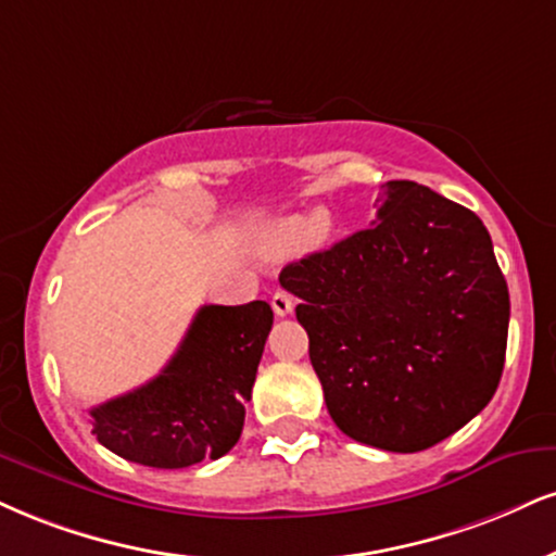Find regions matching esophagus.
Here are the masks:
<instances>
[{"label":"esophagus","instance_id":"obj_1","mask_svg":"<svg viewBox=\"0 0 556 556\" xmlns=\"http://www.w3.org/2000/svg\"><path fill=\"white\" fill-rule=\"evenodd\" d=\"M292 305H295V303H292V298L287 295V292H282V290L274 292V295H271V307H274V313H277L279 318H282V316H290V313H292Z\"/></svg>","mask_w":556,"mask_h":556}]
</instances>
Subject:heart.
Here are the masks:
<instances>
[{"mask_svg":"<svg viewBox=\"0 0 556 556\" xmlns=\"http://www.w3.org/2000/svg\"><path fill=\"white\" fill-rule=\"evenodd\" d=\"M324 219L313 217L307 227L300 223V219H282L277 227H274L271 240L279 245V249H292L298 245L303 238H320L324 236Z\"/></svg>","mask_w":556,"mask_h":556,"instance_id":"heart-1","label":"heart"}]
</instances>
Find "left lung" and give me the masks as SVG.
Segmentation results:
<instances>
[{"instance_id":"8db88e82","label":"left lung","mask_w":556,"mask_h":556,"mask_svg":"<svg viewBox=\"0 0 556 556\" xmlns=\"http://www.w3.org/2000/svg\"><path fill=\"white\" fill-rule=\"evenodd\" d=\"M313 370L339 430L417 453L490 404L505 365L510 295L492 238L466 206L388 180L376 225L292 261Z\"/></svg>"}]
</instances>
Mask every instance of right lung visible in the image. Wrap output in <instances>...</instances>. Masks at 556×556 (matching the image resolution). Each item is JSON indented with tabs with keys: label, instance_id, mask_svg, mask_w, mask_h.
<instances>
[{
	"label": "right lung",
	"instance_id": "add662e5",
	"mask_svg": "<svg viewBox=\"0 0 556 556\" xmlns=\"http://www.w3.org/2000/svg\"><path fill=\"white\" fill-rule=\"evenodd\" d=\"M271 324L264 300L199 307L157 378L92 406L98 443L152 469H184L225 456L243 432L245 401Z\"/></svg>",
	"mask_w": 556,
	"mask_h": 556
}]
</instances>
